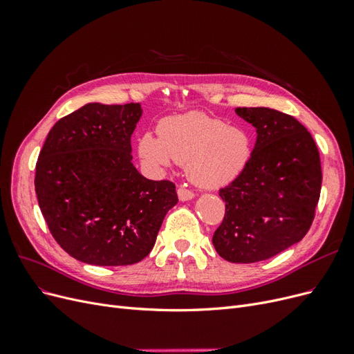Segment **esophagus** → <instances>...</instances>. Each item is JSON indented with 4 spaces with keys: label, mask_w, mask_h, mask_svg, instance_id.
<instances>
[{
    "label": "esophagus",
    "mask_w": 354,
    "mask_h": 354,
    "mask_svg": "<svg viewBox=\"0 0 354 354\" xmlns=\"http://www.w3.org/2000/svg\"><path fill=\"white\" fill-rule=\"evenodd\" d=\"M177 194H178V199H180V201H190V199L195 198L194 192L186 189V187H180V189L177 190Z\"/></svg>",
    "instance_id": "esophagus-1"
}]
</instances>
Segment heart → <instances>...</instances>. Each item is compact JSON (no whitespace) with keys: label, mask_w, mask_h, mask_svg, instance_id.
Here are the masks:
<instances>
[{"label":"heart","mask_w":354,"mask_h":354,"mask_svg":"<svg viewBox=\"0 0 354 354\" xmlns=\"http://www.w3.org/2000/svg\"><path fill=\"white\" fill-rule=\"evenodd\" d=\"M158 136L146 133L138 140V153L145 162L155 168H168L173 160L186 164L189 178L201 187L230 183L252 155L251 137L245 128L202 112L165 118Z\"/></svg>","instance_id":"heart-1"}]
</instances>
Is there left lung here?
Instances as JSON below:
<instances>
[{
	"label": "left lung",
	"instance_id": "obj_1",
	"mask_svg": "<svg viewBox=\"0 0 354 354\" xmlns=\"http://www.w3.org/2000/svg\"><path fill=\"white\" fill-rule=\"evenodd\" d=\"M257 130L248 165L220 189L226 212L212 243L230 263L263 261L301 241L322 187L317 146L294 116L270 108H238Z\"/></svg>",
	"mask_w": 354,
	"mask_h": 354
}]
</instances>
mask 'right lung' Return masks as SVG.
Instances as JSON below:
<instances>
[{
  "mask_svg": "<svg viewBox=\"0 0 354 354\" xmlns=\"http://www.w3.org/2000/svg\"><path fill=\"white\" fill-rule=\"evenodd\" d=\"M140 103H88L59 120L42 146L35 192L53 238L94 266H128L152 251L174 183L133 165L131 134Z\"/></svg>",
  "mask_w": 354,
  "mask_h": 354,
  "instance_id": "1",
  "label": "right lung"
}]
</instances>
